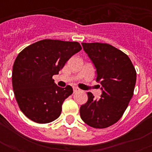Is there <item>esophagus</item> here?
Here are the masks:
<instances>
[{
	"mask_svg": "<svg viewBox=\"0 0 152 152\" xmlns=\"http://www.w3.org/2000/svg\"><path fill=\"white\" fill-rule=\"evenodd\" d=\"M80 89L79 88H77V87H74L73 88V91L74 93H76V92H79V91H80Z\"/></svg>",
	"mask_w": 152,
	"mask_h": 152,
	"instance_id": "1",
	"label": "esophagus"
}]
</instances>
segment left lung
I'll use <instances>...</instances> for the list:
<instances>
[{
    "instance_id": "obj_1",
    "label": "left lung",
    "mask_w": 152,
    "mask_h": 152,
    "mask_svg": "<svg viewBox=\"0 0 152 152\" xmlns=\"http://www.w3.org/2000/svg\"><path fill=\"white\" fill-rule=\"evenodd\" d=\"M96 69V81L101 84L100 99L88 92V99L80 106L81 119L91 127L104 129L116 123L132 99L137 72L125 53L106 43H82Z\"/></svg>"
}]
</instances>
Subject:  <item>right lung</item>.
I'll use <instances>...</instances> for the list:
<instances>
[{
	"label": "right lung",
	"mask_w": 152,
	"mask_h": 152,
	"mask_svg": "<svg viewBox=\"0 0 152 152\" xmlns=\"http://www.w3.org/2000/svg\"><path fill=\"white\" fill-rule=\"evenodd\" d=\"M81 49L77 42L44 39L18 54L12 68V88L20 110L27 118L46 124L61 115L63 102L73 91L69 85L58 87L52 77Z\"/></svg>",
	"instance_id": "add662e5"
}]
</instances>
